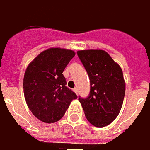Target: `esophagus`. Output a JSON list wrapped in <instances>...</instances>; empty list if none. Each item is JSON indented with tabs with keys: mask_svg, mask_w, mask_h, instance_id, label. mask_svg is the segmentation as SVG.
Instances as JSON below:
<instances>
[{
	"mask_svg": "<svg viewBox=\"0 0 150 150\" xmlns=\"http://www.w3.org/2000/svg\"><path fill=\"white\" fill-rule=\"evenodd\" d=\"M73 90H74V91L75 92V93H76V94L78 93V89H77V88H74V89H73Z\"/></svg>",
	"mask_w": 150,
	"mask_h": 150,
	"instance_id": "esophagus-1",
	"label": "esophagus"
}]
</instances>
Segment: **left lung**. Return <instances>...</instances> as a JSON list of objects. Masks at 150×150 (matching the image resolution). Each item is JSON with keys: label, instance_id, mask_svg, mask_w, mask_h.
Masks as SVG:
<instances>
[{"label": "left lung", "instance_id": "left-lung-1", "mask_svg": "<svg viewBox=\"0 0 150 150\" xmlns=\"http://www.w3.org/2000/svg\"><path fill=\"white\" fill-rule=\"evenodd\" d=\"M90 80L88 97L78 98L86 118L96 127L110 125L117 117L125 93L121 67L105 51L81 50L77 52Z\"/></svg>", "mask_w": 150, "mask_h": 150}]
</instances>
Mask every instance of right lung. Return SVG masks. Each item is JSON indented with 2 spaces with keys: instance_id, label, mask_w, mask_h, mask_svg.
<instances>
[{
  "instance_id": "add662e5",
  "label": "right lung",
  "mask_w": 150,
  "mask_h": 150,
  "mask_svg": "<svg viewBox=\"0 0 150 150\" xmlns=\"http://www.w3.org/2000/svg\"><path fill=\"white\" fill-rule=\"evenodd\" d=\"M75 52L52 48L45 50L27 67L23 88L26 103L33 114L45 123L63 117L71 101L77 98L66 86L62 74Z\"/></svg>"
}]
</instances>
